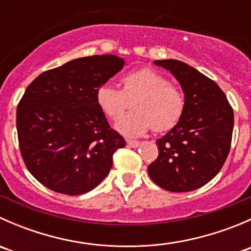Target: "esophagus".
I'll use <instances>...</instances> for the list:
<instances>
[{
	"label": "esophagus",
	"instance_id": "34e87169",
	"mask_svg": "<svg viewBox=\"0 0 251 251\" xmlns=\"http://www.w3.org/2000/svg\"><path fill=\"white\" fill-rule=\"evenodd\" d=\"M126 143H127L130 147H132V148H137V147L141 146V142L133 141V140H126Z\"/></svg>",
	"mask_w": 251,
	"mask_h": 251
}]
</instances>
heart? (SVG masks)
I'll return each mask as SVG.
<instances>
[{
    "label": "heart",
    "instance_id": "1",
    "mask_svg": "<svg viewBox=\"0 0 251 251\" xmlns=\"http://www.w3.org/2000/svg\"><path fill=\"white\" fill-rule=\"evenodd\" d=\"M123 85V88H119L103 83L96 92L98 105L111 119H118L133 102L136 109L116 123L115 127L120 133L138 137L151 128L155 132H166L181 121L186 97L166 76L143 68L126 74Z\"/></svg>",
    "mask_w": 251,
    "mask_h": 251
}]
</instances>
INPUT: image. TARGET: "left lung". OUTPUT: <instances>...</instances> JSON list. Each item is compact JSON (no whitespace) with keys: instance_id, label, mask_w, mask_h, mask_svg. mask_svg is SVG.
Segmentation results:
<instances>
[{"instance_id":"obj_1","label":"left lung","mask_w":251,"mask_h":251,"mask_svg":"<svg viewBox=\"0 0 251 251\" xmlns=\"http://www.w3.org/2000/svg\"><path fill=\"white\" fill-rule=\"evenodd\" d=\"M176 77L186 97L181 121L156 141L159 155L148 166L154 183L170 192H191L211 181L226 161L233 109L215 81L176 59L154 60Z\"/></svg>"}]
</instances>
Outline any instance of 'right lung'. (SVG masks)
Returning <instances> with one entry per match:
<instances>
[{
	"label": "right lung",
	"instance_id": "obj_1",
	"mask_svg": "<svg viewBox=\"0 0 251 251\" xmlns=\"http://www.w3.org/2000/svg\"><path fill=\"white\" fill-rule=\"evenodd\" d=\"M124 64L113 54L77 58L27 86L17 108L20 153L30 174L50 191L87 193L109 174L116 149L125 147L96 98Z\"/></svg>",
	"mask_w": 251,
	"mask_h": 251
}]
</instances>
